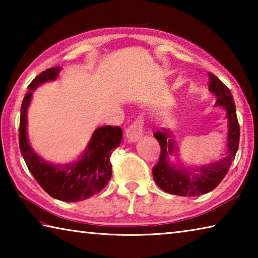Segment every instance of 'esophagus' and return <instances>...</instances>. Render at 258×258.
Listing matches in <instances>:
<instances>
[{
	"mask_svg": "<svg viewBox=\"0 0 258 258\" xmlns=\"http://www.w3.org/2000/svg\"><path fill=\"white\" fill-rule=\"evenodd\" d=\"M143 134V119L141 117L134 121L133 124H131L127 130H126V137L131 142H135L142 137Z\"/></svg>",
	"mask_w": 258,
	"mask_h": 258,
	"instance_id": "esophagus-1",
	"label": "esophagus"
}]
</instances>
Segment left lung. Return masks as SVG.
<instances>
[{
	"mask_svg": "<svg viewBox=\"0 0 258 258\" xmlns=\"http://www.w3.org/2000/svg\"><path fill=\"white\" fill-rule=\"evenodd\" d=\"M209 91L216 95L215 106L223 107L226 110L228 118V141L226 152L222 158L211 164L198 166V167H182L172 164L169 156L175 149L174 140L168 130L163 128L154 135L160 146V157L158 163L152 168V175L161 190L171 195L182 197H195L212 191L220 184L228 174L237 154L240 140V127L235 111L234 100L230 90L218 78L208 73Z\"/></svg>",
	"mask_w": 258,
	"mask_h": 258,
	"instance_id": "1",
	"label": "left lung"
}]
</instances>
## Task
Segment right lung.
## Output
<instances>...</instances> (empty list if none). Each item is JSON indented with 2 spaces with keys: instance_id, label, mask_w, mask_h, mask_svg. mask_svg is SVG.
<instances>
[{
  "instance_id": "1",
  "label": "right lung",
  "mask_w": 258,
  "mask_h": 258,
  "mask_svg": "<svg viewBox=\"0 0 258 258\" xmlns=\"http://www.w3.org/2000/svg\"><path fill=\"white\" fill-rule=\"evenodd\" d=\"M61 67L46 69L28 85L20 111L19 147L25 163L35 180L51 197L68 203L82 202L99 194L111 177L110 156L120 145L123 131L119 126H101L94 131L89 146L80 159L64 165L47 163L30 147L27 139V109L33 91L59 75Z\"/></svg>"
}]
</instances>
